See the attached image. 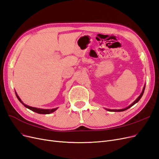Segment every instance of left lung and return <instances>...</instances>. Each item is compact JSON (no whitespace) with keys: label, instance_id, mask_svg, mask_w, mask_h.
<instances>
[{"label":"left lung","instance_id":"left-lung-1","mask_svg":"<svg viewBox=\"0 0 159 159\" xmlns=\"http://www.w3.org/2000/svg\"><path fill=\"white\" fill-rule=\"evenodd\" d=\"M145 85L144 86V88H143V91H142V93H141V95L139 96L138 97V98L134 101V102L131 104V105H130L129 107H126V108H125V109H106L107 111H117V112H120V111H125V110H127V109H128L129 108H130V107H131L133 105H134L136 103H137L139 100H140V99L141 98V97L143 96V93H144V90H145Z\"/></svg>","mask_w":159,"mask_h":159}]
</instances>
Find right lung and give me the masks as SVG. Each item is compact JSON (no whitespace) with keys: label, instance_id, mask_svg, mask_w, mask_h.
Wrapping results in <instances>:
<instances>
[{"label":"right lung","instance_id":"add662e5","mask_svg":"<svg viewBox=\"0 0 159 159\" xmlns=\"http://www.w3.org/2000/svg\"><path fill=\"white\" fill-rule=\"evenodd\" d=\"M16 97H17L19 101H20V102L24 105H25V107H26V108L32 110V111H34V112L38 113H39V114H50V113H51L54 112L57 109V108H55V109H39V108L38 109V108H36V107H30V106H28V105H25V103H24L22 102L21 99H20V98H19L18 96L17 95L16 93Z\"/></svg>","mask_w":159,"mask_h":159}]
</instances>
